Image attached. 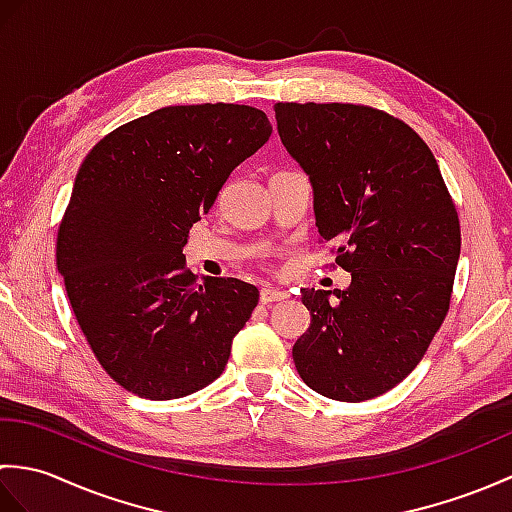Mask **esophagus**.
<instances>
[{
    "mask_svg": "<svg viewBox=\"0 0 512 512\" xmlns=\"http://www.w3.org/2000/svg\"><path fill=\"white\" fill-rule=\"evenodd\" d=\"M288 299V292L286 290H277V288H262V292H259V301L264 303V306H268V303H275V301H284Z\"/></svg>",
    "mask_w": 512,
    "mask_h": 512,
    "instance_id": "obj_1",
    "label": "esophagus"
}]
</instances>
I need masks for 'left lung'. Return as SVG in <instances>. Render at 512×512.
<instances>
[{
  "label": "left lung",
  "mask_w": 512,
  "mask_h": 512,
  "mask_svg": "<svg viewBox=\"0 0 512 512\" xmlns=\"http://www.w3.org/2000/svg\"><path fill=\"white\" fill-rule=\"evenodd\" d=\"M281 145L312 184L314 222L352 275L303 288L310 328L292 347L317 394L361 402L405 380L449 312L460 222L424 140L350 103H277Z\"/></svg>",
  "instance_id": "obj_1"
}]
</instances>
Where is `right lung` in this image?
Returning <instances> with one entry per match:
<instances>
[{
    "mask_svg": "<svg viewBox=\"0 0 512 512\" xmlns=\"http://www.w3.org/2000/svg\"><path fill=\"white\" fill-rule=\"evenodd\" d=\"M273 134L248 105H173L114 129L85 156L57 239V270L94 356L149 400L224 372L259 290L184 268L189 228Z\"/></svg>",
    "mask_w": 512,
    "mask_h": 512,
    "instance_id": "right-lung-1",
    "label": "right lung"
}]
</instances>
